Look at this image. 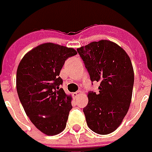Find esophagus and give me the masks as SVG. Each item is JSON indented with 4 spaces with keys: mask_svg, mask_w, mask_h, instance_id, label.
<instances>
[{
    "mask_svg": "<svg viewBox=\"0 0 152 152\" xmlns=\"http://www.w3.org/2000/svg\"><path fill=\"white\" fill-rule=\"evenodd\" d=\"M79 94H81V91H77V92H75V93L73 94V96L75 97V98H77V97L79 96Z\"/></svg>",
    "mask_w": 152,
    "mask_h": 152,
    "instance_id": "34e87169",
    "label": "esophagus"
}]
</instances>
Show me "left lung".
I'll return each mask as SVG.
<instances>
[{
    "mask_svg": "<svg viewBox=\"0 0 152 152\" xmlns=\"http://www.w3.org/2000/svg\"><path fill=\"white\" fill-rule=\"evenodd\" d=\"M91 82L99 83V93L88 92L83 108L91 131L107 134L118 128L128 111L134 86V69L126 51L108 40L77 49Z\"/></svg>",
    "mask_w": 152,
    "mask_h": 152,
    "instance_id": "1",
    "label": "left lung"
}]
</instances>
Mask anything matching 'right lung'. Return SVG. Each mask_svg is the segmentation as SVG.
Returning <instances> with one entry per match:
<instances>
[{
	"instance_id": "1",
	"label": "right lung",
	"mask_w": 152,
	"mask_h": 152,
	"mask_svg": "<svg viewBox=\"0 0 152 152\" xmlns=\"http://www.w3.org/2000/svg\"><path fill=\"white\" fill-rule=\"evenodd\" d=\"M76 54L73 48L49 42L28 51L18 65L20 103L33 124L47 135L59 134L66 126L72 98L61 88L59 75L65 61Z\"/></svg>"
}]
</instances>
